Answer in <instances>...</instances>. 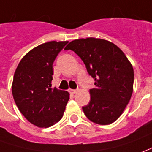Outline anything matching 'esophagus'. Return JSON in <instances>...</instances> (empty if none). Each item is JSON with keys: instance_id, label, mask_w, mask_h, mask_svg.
Here are the masks:
<instances>
[{"instance_id": "1", "label": "esophagus", "mask_w": 152, "mask_h": 152, "mask_svg": "<svg viewBox=\"0 0 152 152\" xmlns=\"http://www.w3.org/2000/svg\"><path fill=\"white\" fill-rule=\"evenodd\" d=\"M78 92V90H76V89H70V94H75L76 93Z\"/></svg>"}]
</instances>
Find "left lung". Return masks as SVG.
Returning <instances> with one entry per match:
<instances>
[{
    "label": "left lung",
    "mask_w": 152,
    "mask_h": 152,
    "mask_svg": "<svg viewBox=\"0 0 152 152\" xmlns=\"http://www.w3.org/2000/svg\"><path fill=\"white\" fill-rule=\"evenodd\" d=\"M80 57L94 79L89 103L83 111L90 121L108 125L118 119L130 101L134 71L126 55L113 43L96 38L73 40L64 48Z\"/></svg>",
    "instance_id": "1"
}]
</instances>
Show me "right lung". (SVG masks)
Listing matches in <instances>:
<instances>
[{"label":"right lung","mask_w":152,"mask_h":152,"mask_svg":"<svg viewBox=\"0 0 152 152\" xmlns=\"http://www.w3.org/2000/svg\"><path fill=\"white\" fill-rule=\"evenodd\" d=\"M68 41H50L31 50L15 69L12 95L23 116L39 127L53 126L62 118L69 94L51 87L53 64Z\"/></svg>","instance_id":"1"}]
</instances>
